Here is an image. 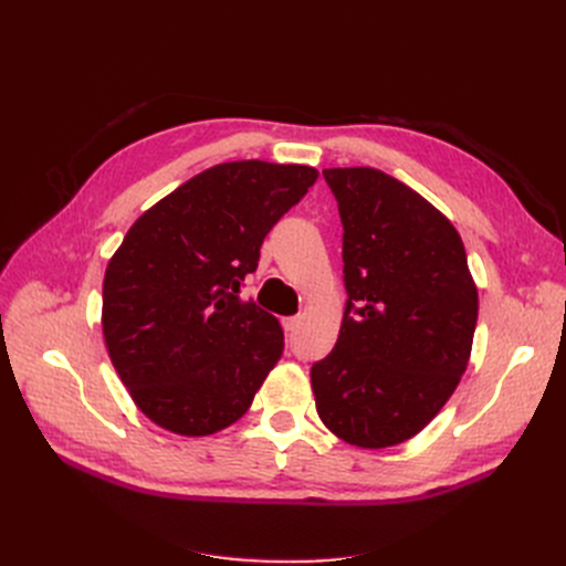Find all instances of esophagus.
Returning a JSON list of instances; mask_svg holds the SVG:
<instances>
[{
  "mask_svg": "<svg viewBox=\"0 0 566 566\" xmlns=\"http://www.w3.org/2000/svg\"><path fill=\"white\" fill-rule=\"evenodd\" d=\"M300 323H302V316H287L283 318V328L285 333H295L300 328Z\"/></svg>",
  "mask_w": 566,
  "mask_h": 566,
  "instance_id": "34e87169",
  "label": "esophagus"
}]
</instances>
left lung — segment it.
I'll list each match as a JSON object with an SVG mask.
<instances>
[{
  "instance_id": "1",
  "label": "left lung",
  "mask_w": 566,
  "mask_h": 566,
  "mask_svg": "<svg viewBox=\"0 0 566 566\" xmlns=\"http://www.w3.org/2000/svg\"><path fill=\"white\" fill-rule=\"evenodd\" d=\"M342 219L347 306L333 352L312 366L316 410L361 449L416 437L455 391L479 297L451 221L373 167L323 169Z\"/></svg>"
}]
</instances>
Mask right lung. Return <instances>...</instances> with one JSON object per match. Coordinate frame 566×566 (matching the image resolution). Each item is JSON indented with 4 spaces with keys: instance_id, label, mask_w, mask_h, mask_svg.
I'll use <instances>...</instances> for the list:
<instances>
[{
    "instance_id": "1",
    "label": "right lung",
    "mask_w": 566,
    "mask_h": 566,
    "mask_svg": "<svg viewBox=\"0 0 566 566\" xmlns=\"http://www.w3.org/2000/svg\"><path fill=\"white\" fill-rule=\"evenodd\" d=\"M316 177L306 165H214L136 219L113 254L106 347L134 403L165 430H224L276 366L279 318L238 293L266 233Z\"/></svg>"
}]
</instances>
